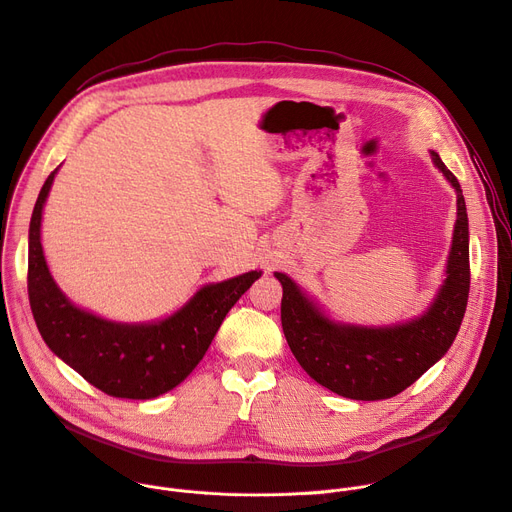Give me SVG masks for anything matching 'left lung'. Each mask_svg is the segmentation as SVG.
I'll return each mask as SVG.
<instances>
[{"mask_svg": "<svg viewBox=\"0 0 512 512\" xmlns=\"http://www.w3.org/2000/svg\"><path fill=\"white\" fill-rule=\"evenodd\" d=\"M434 166L457 193V220L447 271L428 309L405 323L368 327L331 319L282 271V329L311 379L358 401L389 399L414 385L447 354L461 327L469 296V222L457 177L430 150Z\"/></svg>", "mask_w": 512, "mask_h": 512, "instance_id": "left-lung-1", "label": "left lung"}]
</instances>
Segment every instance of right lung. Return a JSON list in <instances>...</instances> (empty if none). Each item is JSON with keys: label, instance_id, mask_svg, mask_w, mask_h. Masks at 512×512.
Returning a JSON list of instances; mask_svg holds the SVG:
<instances>
[{"label": "right lung", "instance_id": "add662e5", "mask_svg": "<svg viewBox=\"0 0 512 512\" xmlns=\"http://www.w3.org/2000/svg\"><path fill=\"white\" fill-rule=\"evenodd\" d=\"M47 177L28 228V298L49 350L100 389L121 399H154L181 385L206 356L224 317L261 271L199 288L179 311L150 323H119L80 309L55 284L41 245Z\"/></svg>", "mask_w": 512, "mask_h": 512}]
</instances>
